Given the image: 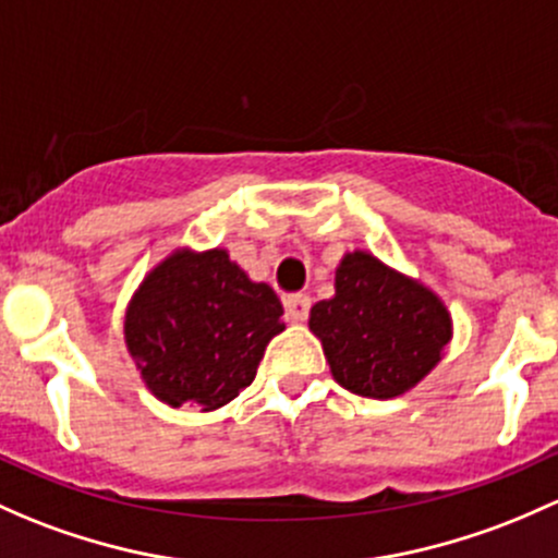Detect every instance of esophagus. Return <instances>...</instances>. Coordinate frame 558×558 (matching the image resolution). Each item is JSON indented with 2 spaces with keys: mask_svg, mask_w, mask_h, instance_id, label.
Listing matches in <instances>:
<instances>
[{
  "mask_svg": "<svg viewBox=\"0 0 558 558\" xmlns=\"http://www.w3.org/2000/svg\"><path fill=\"white\" fill-rule=\"evenodd\" d=\"M286 318L291 320V324H302V320H307L310 315V296L307 294H291L286 296Z\"/></svg>",
  "mask_w": 558,
  "mask_h": 558,
  "instance_id": "esophagus-1",
  "label": "esophagus"
}]
</instances>
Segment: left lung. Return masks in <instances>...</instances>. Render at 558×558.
<instances>
[{
	"label": "left lung",
	"mask_w": 558,
	"mask_h": 558,
	"mask_svg": "<svg viewBox=\"0 0 558 558\" xmlns=\"http://www.w3.org/2000/svg\"><path fill=\"white\" fill-rule=\"evenodd\" d=\"M310 331L344 390L383 401L403 396L436 368L451 318L420 280L353 251L339 262L333 296L310 310Z\"/></svg>",
	"instance_id": "1"
}]
</instances>
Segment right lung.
<instances>
[{
    "instance_id": "add662e5",
    "label": "right lung",
    "mask_w": 558,
    "mask_h": 558,
    "mask_svg": "<svg viewBox=\"0 0 558 558\" xmlns=\"http://www.w3.org/2000/svg\"><path fill=\"white\" fill-rule=\"evenodd\" d=\"M280 315L278 294L225 248H181L133 294L125 344L155 398L214 412L254 383L269 339L286 328Z\"/></svg>"
}]
</instances>
